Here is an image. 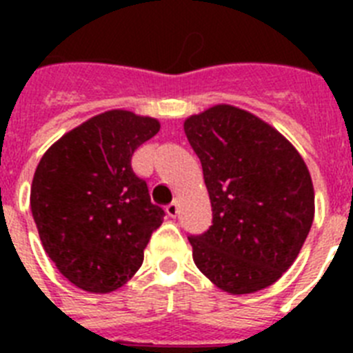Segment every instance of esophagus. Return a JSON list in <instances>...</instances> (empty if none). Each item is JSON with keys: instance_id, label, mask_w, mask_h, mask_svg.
<instances>
[{"instance_id": "34e87169", "label": "esophagus", "mask_w": 353, "mask_h": 353, "mask_svg": "<svg viewBox=\"0 0 353 353\" xmlns=\"http://www.w3.org/2000/svg\"><path fill=\"white\" fill-rule=\"evenodd\" d=\"M166 214L170 215V217H176V215H179V201H173V203L168 205Z\"/></svg>"}]
</instances>
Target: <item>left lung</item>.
<instances>
[{"instance_id":"obj_1","label":"left lung","mask_w":353,"mask_h":353,"mask_svg":"<svg viewBox=\"0 0 353 353\" xmlns=\"http://www.w3.org/2000/svg\"><path fill=\"white\" fill-rule=\"evenodd\" d=\"M183 130L212 203V226L189 236L196 267L232 295L274 285L313 224L314 189L304 159L267 121L230 104L192 114Z\"/></svg>"}]
</instances>
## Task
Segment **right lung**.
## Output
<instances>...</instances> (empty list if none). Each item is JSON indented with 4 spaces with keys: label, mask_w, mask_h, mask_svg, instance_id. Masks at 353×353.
<instances>
[{
    "label": "right lung",
    "mask_w": 353,
    "mask_h": 353,
    "mask_svg": "<svg viewBox=\"0 0 353 353\" xmlns=\"http://www.w3.org/2000/svg\"><path fill=\"white\" fill-rule=\"evenodd\" d=\"M159 129L155 118L113 109L61 136L40 159L31 214L56 269L84 292L125 285L166 215L130 166L134 150Z\"/></svg>",
    "instance_id": "right-lung-1"
}]
</instances>
